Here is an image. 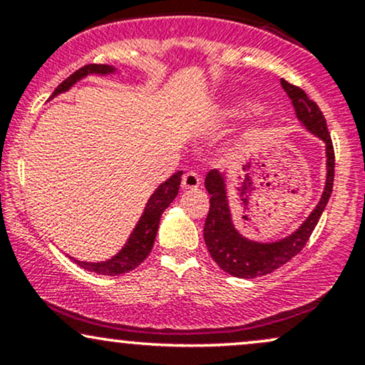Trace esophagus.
<instances>
[{
	"label": "esophagus",
	"mask_w": 365,
	"mask_h": 365,
	"mask_svg": "<svg viewBox=\"0 0 365 365\" xmlns=\"http://www.w3.org/2000/svg\"><path fill=\"white\" fill-rule=\"evenodd\" d=\"M200 185V177L194 171H188L182 178V188L183 190H195Z\"/></svg>",
	"instance_id": "34e87169"
}]
</instances>
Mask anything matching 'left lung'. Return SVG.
Here are the masks:
<instances>
[{
	"instance_id": "left-lung-1",
	"label": "left lung",
	"mask_w": 365,
	"mask_h": 365,
	"mask_svg": "<svg viewBox=\"0 0 365 365\" xmlns=\"http://www.w3.org/2000/svg\"><path fill=\"white\" fill-rule=\"evenodd\" d=\"M282 87L290 98L293 110L302 127L324 142L326 185L317 206L312 209L311 215L299 226L297 232L276 242H254L242 235L233 225L228 197H226L225 175L217 170L209 171L206 175V190L211 195L209 199L211 206H209L206 223H204V242L217 266L225 273L237 276V278H255V276L269 274L287 264L292 257H295L312 235L333 192L334 150L324 115L300 87L292 86L283 78Z\"/></svg>"
}]
</instances>
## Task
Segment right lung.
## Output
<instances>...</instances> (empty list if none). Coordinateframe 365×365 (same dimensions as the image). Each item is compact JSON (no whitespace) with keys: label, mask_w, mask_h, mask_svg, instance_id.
<instances>
[{"label":"right lung","mask_w":365,"mask_h":365,"mask_svg":"<svg viewBox=\"0 0 365 365\" xmlns=\"http://www.w3.org/2000/svg\"><path fill=\"white\" fill-rule=\"evenodd\" d=\"M116 68L110 65H86L81 70L70 75L68 78H65L60 86L54 89L51 98H56L61 92L70 91V87H73L78 81H82L87 75H111L115 73ZM180 182H182V171H177L175 175L163 182L154 194L149 197L148 204H145L144 212H142L140 220L137 221L135 228L130 233L127 244L121 247V250L116 255H113L111 259L101 262H86V261H77L73 259L78 266H82L83 269L91 271V273H98L104 276H118L128 271L135 269L140 262L145 261L150 250H153L154 240H156L158 226L161 215L165 212V209L173 202L175 197L178 195Z\"/></svg>","instance_id":"right-lung-1"}]
</instances>
